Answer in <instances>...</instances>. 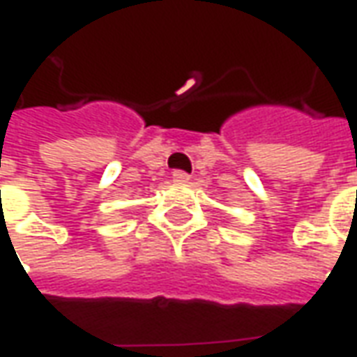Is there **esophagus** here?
<instances>
[{"label":"esophagus","mask_w":357,"mask_h":357,"mask_svg":"<svg viewBox=\"0 0 357 357\" xmlns=\"http://www.w3.org/2000/svg\"><path fill=\"white\" fill-rule=\"evenodd\" d=\"M172 178H174L176 183H187V181H189V174L183 170H176L172 174Z\"/></svg>","instance_id":"34e87169"}]
</instances>
